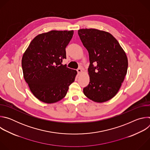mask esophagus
<instances>
[{"mask_svg":"<svg viewBox=\"0 0 150 150\" xmlns=\"http://www.w3.org/2000/svg\"><path fill=\"white\" fill-rule=\"evenodd\" d=\"M76 71H77V72H78V74H81V72H82V69H81V68H78V69H77V70H76Z\"/></svg>","mask_w":150,"mask_h":150,"instance_id":"34e87169","label":"esophagus"}]
</instances>
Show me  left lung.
<instances>
[{
	"label": "left lung",
	"instance_id": "1",
	"mask_svg": "<svg viewBox=\"0 0 150 150\" xmlns=\"http://www.w3.org/2000/svg\"><path fill=\"white\" fill-rule=\"evenodd\" d=\"M89 54L90 82L85 96L98 103L110 100L117 93L127 69V58L117 40L110 33L96 29L78 31Z\"/></svg>",
	"mask_w": 150,
	"mask_h": 150
}]
</instances>
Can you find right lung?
Masks as SVG:
<instances>
[{
  "mask_svg": "<svg viewBox=\"0 0 150 150\" xmlns=\"http://www.w3.org/2000/svg\"><path fill=\"white\" fill-rule=\"evenodd\" d=\"M74 31H51L37 35L22 59L24 79L34 96L46 103L65 97L77 72L63 65Z\"/></svg>",
  "mask_w": 150,
  "mask_h": 150,
  "instance_id": "right-lung-1",
  "label": "right lung"
}]
</instances>
